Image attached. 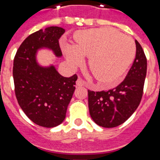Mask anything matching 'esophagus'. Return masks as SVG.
<instances>
[{
	"label": "esophagus",
	"instance_id": "34e87169",
	"mask_svg": "<svg viewBox=\"0 0 160 160\" xmlns=\"http://www.w3.org/2000/svg\"><path fill=\"white\" fill-rule=\"evenodd\" d=\"M85 82L83 81L82 79L80 78H78L77 80V82H76V85H77L78 87H82V86H85Z\"/></svg>",
	"mask_w": 160,
	"mask_h": 160
}]
</instances>
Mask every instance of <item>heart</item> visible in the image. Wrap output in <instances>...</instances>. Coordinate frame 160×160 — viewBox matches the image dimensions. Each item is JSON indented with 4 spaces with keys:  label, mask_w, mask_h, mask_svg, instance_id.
<instances>
[{
    "label": "heart",
    "mask_w": 160,
    "mask_h": 160,
    "mask_svg": "<svg viewBox=\"0 0 160 160\" xmlns=\"http://www.w3.org/2000/svg\"><path fill=\"white\" fill-rule=\"evenodd\" d=\"M62 49L73 69L88 57L89 68L95 78L108 87L115 84L128 70L136 51L131 37L107 27L79 31L75 45L64 42Z\"/></svg>",
    "instance_id": "heart-1"
}]
</instances>
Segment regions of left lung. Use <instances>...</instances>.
<instances>
[{"mask_svg":"<svg viewBox=\"0 0 160 160\" xmlns=\"http://www.w3.org/2000/svg\"><path fill=\"white\" fill-rule=\"evenodd\" d=\"M136 54L125 79L107 91L88 90L90 114L94 122L106 128L126 122L138 108L147 74V58L140 44L135 40Z\"/></svg>","mask_w":160,"mask_h":160,"instance_id":"left-lung-1","label":"left lung"}]
</instances>
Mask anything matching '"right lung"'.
I'll list each match as a JSON object with an SVG mask.
<instances>
[{
    "label": "right lung",
    "mask_w": 160,
    "mask_h": 160,
    "mask_svg": "<svg viewBox=\"0 0 160 160\" xmlns=\"http://www.w3.org/2000/svg\"><path fill=\"white\" fill-rule=\"evenodd\" d=\"M64 32L58 26L37 31L22 42L14 58L12 76L18 103L31 121L44 128H54L64 121L75 90L76 74L63 77L53 64L44 66L37 60L42 49L62 57L59 39Z\"/></svg>",
    "instance_id": "1"
}]
</instances>
